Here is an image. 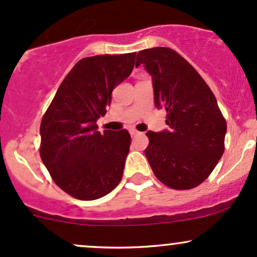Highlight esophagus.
I'll return each mask as SVG.
<instances>
[{
  "label": "esophagus",
  "mask_w": 257,
  "mask_h": 257,
  "mask_svg": "<svg viewBox=\"0 0 257 257\" xmlns=\"http://www.w3.org/2000/svg\"><path fill=\"white\" fill-rule=\"evenodd\" d=\"M129 132H131V135H133V137H134V135H138V134H140V133H139V132L137 131V129H134V128H132L131 131H129Z\"/></svg>",
  "instance_id": "obj_1"
}]
</instances>
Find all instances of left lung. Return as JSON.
I'll return each mask as SVG.
<instances>
[{"mask_svg":"<svg viewBox=\"0 0 257 257\" xmlns=\"http://www.w3.org/2000/svg\"><path fill=\"white\" fill-rule=\"evenodd\" d=\"M141 64L152 77L156 107L166 108L169 125L146 133L147 161L168 187L190 190L202 184L222 157L226 120L204 79L175 51L144 49L135 66Z\"/></svg>","mask_w":257,"mask_h":257,"instance_id":"obj_1","label":"left lung"}]
</instances>
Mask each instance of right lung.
<instances>
[{"label": "right lung", "mask_w": 257, "mask_h": 257, "mask_svg": "<svg viewBox=\"0 0 257 257\" xmlns=\"http://www.w3.org/2000/svg\"><path fill=\"white\" fill-rule=\"evenodd\" d=\"M137 53L79 60L61 82L41 122L40 155L61 190L81 200L101 198L123 176L131 135L100 133L112 90L129 77Z\"/></svg>", "instance_id": "right-lung-1"}]
</instances>
